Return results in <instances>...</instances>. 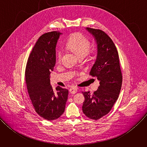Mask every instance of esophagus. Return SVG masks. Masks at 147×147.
I'll use <instances>...</instances> for the list:
<instances>
[{
  "label": "esophagus",
  "mask_w": 147,
  "mask_h": 147,
  "mask_svg": "<svg viewBox=\"0 0 147 147\" xmlns=\"http://www.w3.org/2000/svg\"><path fill=\"white\" fill-rule=\"evenodd\" d=\"M69 92L71 94H76L77 92V88L76 87H71L69 89Z\"/></svg>",
  "instance_id": "esophagus-1"
}]
</instances>
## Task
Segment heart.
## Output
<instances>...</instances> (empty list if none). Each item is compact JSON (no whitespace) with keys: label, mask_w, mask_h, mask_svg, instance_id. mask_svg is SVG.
<instances>
[{"label":"heart","mask_w":147,"mask_h":147,"mask_svg":"<svg viewBox=\"0 0 147 147\" xmlns=\"http://www.w3.org/2000/svg\"><path fill=\"white\" fill-rule=\"evenodd\" d=\"M66 47L74 52L79 57H85L91 48L90 40L83 34L77 32L73 34L68 39ZM63 52L61 50L56 51V57L57 61H60Z\"/></svg>","instance_id":"heart-1"}]
</instances>
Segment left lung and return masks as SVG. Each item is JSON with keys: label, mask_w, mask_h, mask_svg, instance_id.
<instances>
[{"label": "left lung", "mask_w": 147, "mask_h": 147, "mask_svg": "<svg viewBox=\"0 0 147 147\" xmlns=\"http://www.w3.org/2000/svg\"><path fill=\"white\" fill-rule=\"evenodd\" d=\"M95 38L98 53L90 75L99 81L98 89L91 94L82 92V112L90 119L98 120L112 109L120 92L122 74L119 54L112 39L104 31L87 27Z\"/></svg>", "instance_id": "left-lung-1"}]
</instances>
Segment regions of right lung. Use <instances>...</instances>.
Masks as SVG:
<instances>
[{"label": "right lung", "mask_w": 147, "mask_h": 147, "mask_svg": "<svg viewBox=\"0 0 147 147\" xmlns=\"http://www.w3.org/2000/svg\"><path fill=\"white\" fill-rule=\"evenodd\" d=\"M61 34L52 31L42 35L28 59L26 82L35 112L48 120L58 119L65 112L69 91L57 86L53 91L50 74L56 63V45Z\"/></svg>", "instance_id": "add662e5"}]
</instances>
